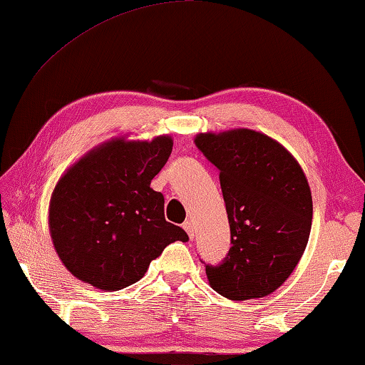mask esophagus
I'll list each match as a JSON object with an SVG mask.
<instances>
[{
	"label": "esophagus",
	"instance_id": "34e87169",
	"mask_svg": "<svg viewBox=\"0 0 365 365\" xmlns=\"http://www.w3.org/2000/svg\"><path fill=\"white\" fill-rule=\"evenodd\" d=\"M183 228H185V232L188 233V237H190L191 240H193V238H195V225H193V222L187 220V222H185V224H183Z\"/></svg>",
	"mask_w": 365,
	"mask_h": 365
}]
</instances>
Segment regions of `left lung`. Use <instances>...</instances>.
<instances>
[{
  "label": "left lung",
  "mask_w": 365,
  "mask_h": 365,
  "mask_svg": "<svg viewBox=\"0 0 365 365\" xmlns=\"http://www.w3.org/2000/svg\"><path fill=\"white\" fill-rule=\"evenodd\" d=\"M195 145L219 169L232 248L206 265L209 285L232 301L262 298L298 265L312 225L304 170L279 141L251 128L197 133Z\"/></svg>",
  "instance_id": "1"
}]
</instances>
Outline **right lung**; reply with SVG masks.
Listing matches in <instances>:
<instances>
[{
	"label": "right lung",
	"instance_id": "right-lung-1",
	"mask_svg": "<svg viewBox=\"0 0 365 365\" xmlns=\"http://www.w3.org/2000/svg\"><path fill=\"white\" fill-rule=\"evenodd\" d=\"M170 135L114 137L67 169L49 200L48 225L64 267L83 283L117 292L138 282L153 259L188 235L164 217L151 180L172 153Z\"/></svg>",
	"mask_w": 365,
	"mask_h": 365
}]
</instances>
